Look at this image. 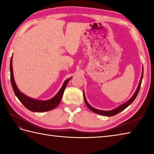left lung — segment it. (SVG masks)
<instances>
[{
	"label": "left lung",
	"instance_id": "1",
	"mask_svg": "<svg viewBox=\"0 0 154 154\" xmlns=\"http://www.w3.org/2000/svg\"><path fill=\"white\" fill-rule=\"evenodd\" d=\"M143 68H142V76L141 78H140V83L138 84V86L137 87V89L135 91L134 94H133V96L130 98V99L127 101V102L124 103V104H121L119 106H118L116 108H115L114 109H112L111 110H99V109H94L92 106H91L90 104H89V103L87 102V100L86 99V97L85 96V94L83 92V97H84V100L87 106H88V108L91 110H92L93 112L94 113H97V114H100V115H103V116H112L116 115L118 113L120 112L121 111H122L123 110H124L130 104H131L134 100H135V99L136 98L137 95H138V94L139 93V91L140 89V86H141V83H142V78H143Z\"/></svg>",
	"mask_w": 154,
	"mask_h": 154
}]
</instances>
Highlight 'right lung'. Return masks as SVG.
Wrapping results in <instances>:
<instances>
[{
	"label": "right lung",
	"mask_w": 154,
	"mask_h": 154,
	"mask_svg": "<svg viewBox=\"0 0 154 154\" xmlns=\"http://www.w3.org/2000/svg\"><path fill=\"white\" fill-rule=\"evenodd\" d=\"M10 71H11V84L14 90V94L17 97L19 100L22 103L26 109L32 111V112H46V111L51 110L57 107L59 103L62 99L63 92L65 91V87H67V85L69 81L71 79L72 77L69 78L64 81V83L62 85L60 90L58 91V93L55 95L51 98V99L46 100H42L32 99L31 97H29L26 95L24 93H22L18 89L15 83L14 79V75H13V69H12V56L11 59V63H10Z\"/></svg>",
	"instance_id": "add662e5"
}]
</instances>
